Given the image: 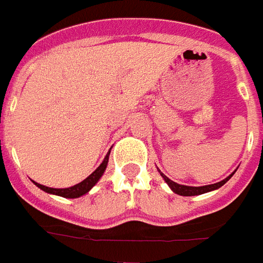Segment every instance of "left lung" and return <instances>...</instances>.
I'll list each match as a JSON object with an SVG mask.
<instances>
[{
	"label": "left lung",
	"mask_w": 263,
	"mask_h": 263,
	"mask_svg": "<svg viewBox=\"0 0 263 263\" xmlns=\"http://www.w3.org/2000/svg\"><path fill=\"white\" fill-rule=\"evenodd\" d=\"M235 171H234L232 174H230V176L227 177L225 180H222V181H218V182H215V184H210V185H202V187H191V185H182V184H177V182H174L173 180H170L168 177L164 176V174H163V173H161L160 170H158V173H160V174H161V177L164 178V181L168 184V187L171 188V191H173V193H176V194H178V195H182V197H193V195L205 194V193H210V191H214V190H218L219 187H222L225 182L228 181L231 177L235 174Z\"/></svg>",
	"instance_id": "obj_1"
}]
</instances>
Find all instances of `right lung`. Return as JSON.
<instances>
[{"label":"right lung","instance_id":"add662e5","mask_svg":"<svg viewBox=\"0 0 263 263\" xmlns=\"http://www.w3.org/2000/svg\"><path fill=\"white\" fill-rule=\"evenodd\" d=\"M109 154H110V152L106 154V157L103 158L102 164L99 165L98 168L93 171L90 176L87 177V178H85V180L82 182H79V184H76V185H72V187L68 188H51L46 187V185H42V184H38V182L35 181H33V184L38 188H41L42 191L48 193V194L59 195V197H63V198H79L82 195L87 194V193L98 184V181L102 178V176L105 174L106 167H107V163H109Z\"/></svg>","mask_w":263,"mask_h":263}]
</instances>
